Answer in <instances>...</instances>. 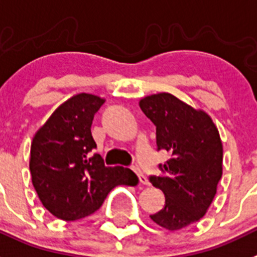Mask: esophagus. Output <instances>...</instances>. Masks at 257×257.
Wrapping results in <instances>:
<instances>
[{"label": "esophagus", "instance_id": "obj_1", "mask_svg": "<svg viewBox=\"0 0 257 257\" xmlns=\"http://www.w3.org/2000/svg\"><path fill=\"white\" fill-rule=\"evenodd\" d=\"M134 172H135V173H137V175H138V177H139V181H141L142 185H150V182H148L147 177H146V176H144L143 173H142L141 169L134 168Z\"/></svg>", "mask_w": 257, "mask_h": 257}]
</instances>
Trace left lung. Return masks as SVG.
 <instances>
[{"mask_svg":"<svg viewBox=\"0 0 257 257\" xmlns=\"http://www.w3.org/2000/svg\"><path fill=\"white\" fill-rule=\"evenodd\" d=\"M139 106L156 126L158 150L171 156L160 176L150 177L165 196L164 207L150 217L165 230H180L198 222L215 197L223 169L219 133L206 111L171 93L147 95Z\"/></svg>","mask_w":257,"mask_h":257,"instance_id":"left-lung-1","label":"left lung"}]
</instances>
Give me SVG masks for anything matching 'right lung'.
Listing matches in <instances>:
<instances>
[{
    "instance_id": "right-lung-1",
    "label": "right lung",
    "mask_w": 257,
    "mask_h": 257,
    "mask_svg": "<svg viewBox=\"0 0 257 257\" xmlns=\"http://www.w3.org/2000/svg\"><path fill=\"white\" fill-rule=\"evenodd\" d=\"M105 99L80 93L61 103L35 133L31 180L43 206L59 219L77 220L98 210L118 185H137L131 169L105 167L92 137L93 118Z\"/></svg>"
}]
</instances>
